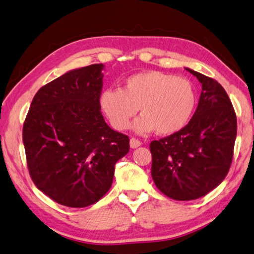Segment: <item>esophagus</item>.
<instances>
[{"mask_svg":"<svg viewBox=\"0 0 254 254\" xmlns=\"http://www.w3.org/2000/svg\"><path fill=\"white\" fill-rule=\"evenodd\" d=\"M129 143H130V148L131 149H136V148H138V146H140V145L142 144L141 141H139V140L136 139V138H131L130 141H129Z\"/></svg>","mask_w":254,"mask_h":254,"instance_id":"obj_1","label":"esophagus"}]
</instances>
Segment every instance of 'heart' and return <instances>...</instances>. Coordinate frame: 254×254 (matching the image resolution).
I'll use <instances>...</instances> for the list:
<instances>
[{
  "instance_id": "1",
  "label": "heart",
  "mask_w": 254,
  "mask_h": 254,
  "mask_svg": "<svg viewBox=\"0 0 254 254\" xmlns=\"http://www.w3.org/2000/svg\"><path fill=\"white\" fill-rule=\"evenodd\" d=\"M101 108L113 127L124 130L137 114L134 131L146 133L156 129L160 134H172L187 125L192 116L195 92L185 78L159 70H146L128 77L122 89H105Z\"/></svg>"
}]
</instances>
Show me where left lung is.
Returning a JSON list of instances; mask_svg holds the SVG:
<instances>
[{
  "label": "left lung",
  "mask_w": 254,
  "mask_h": 254,
  "mask_svg": "<svg viewBox=\"0 0 254 254\" xmlns=\"http://www.w3.org/2000/svg\"><path fill=\"white\" fill-rule=\"evenodd\" d=\"M186 69L202 84L198 108L182 130L150 143L153 182L178 201L199 199L223 182L237 136V118L225 89L210 77Z\"/></svg>",
  "instance_id": "left-lung-1"
}]
</instances>
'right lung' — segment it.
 Instances as JSON below:
<instances>
[{
    "label": "right lung",
    "mask_w": 254,
    "mask_h": 254,
    "mask_svg": "<svg viewBox=\"0 0 254 254\" xmlns=\"http://www.w3.org/2000/svg\"><path fill=\"white\" fill-rule=\"evenodd\" d=\"M103 64L72 69L40 88L22 128L27 165L37 188L58 203L86 207L110 190L129 138L105 123Z\"/></svg>",
    "instance_id": "1"
}]
</instances>
